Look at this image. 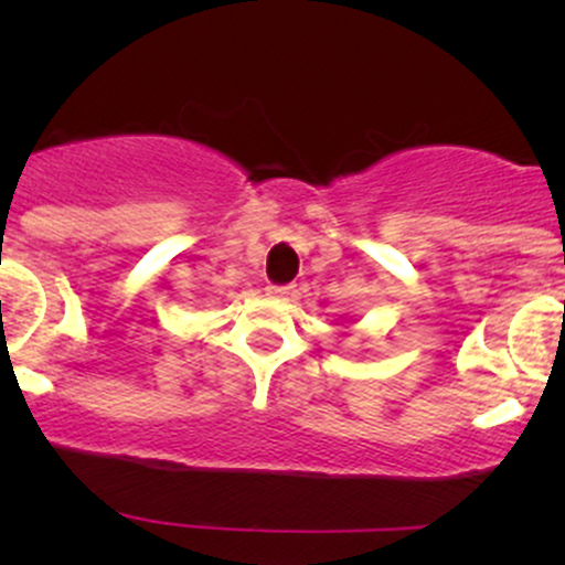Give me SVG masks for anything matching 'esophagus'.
<instances>
[{
    "label": "esophagus",
    "instance_id": "esophagus-1",
    "mask_svg": "<svg viewBox=\"0 0 565 565\" xmlns=\"http://www.w3.org/2000/svg\"><path fill=\"white\" fill-rule=\"evenodd\" d=\"M268 295L276 297V300H289V297L295 295V289H291V287H268Z\"/></svg>",
    "mask_w": 565,
    "mask_h": 565
}]
</instances>
